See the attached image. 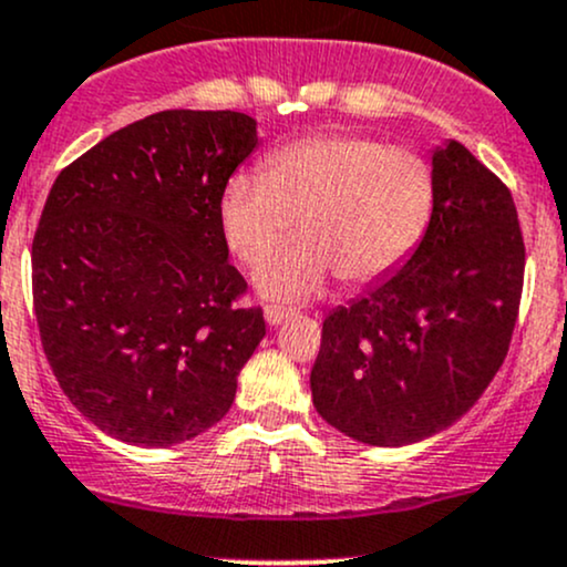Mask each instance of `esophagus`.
<instances>
[{"mask_svg": "<svg viewBox=\"0 0 567 567\" xmlns=\"http://www.w3.org/2000/svg\"><path fill=\"white\" fill-rule=\"evenodd\" d=\"M264 317H266V322H269V326H282V322L288 320V317H293V309H282V307H266Z\"/></svg>", "mask_w": 567, "mask_h": 567, "instance_id": "34e87169", "label": "esophagus"}]
</instances>
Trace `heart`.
I'll list each match as a JSON object with an SVG mask.
<instances>
[{"mask_svg": "<svg viewBox=\"0 0 567 567\" xmlns=\"http://www.w3.org/2000/svg\"><path fill=\"white\" fill-rule=\"evenodd\" d=\"M435 209L431 161L363 134H317L282 147L264 174H234L220 198L228 247L258 266L295 220L305 239L260 266L266 298L303 301L336 274L371 285L401 269Z\"/></svg>", "mask_w": 567, "mask_h": 567, "instance_id": "1", "label": "heart"}]
</instances>
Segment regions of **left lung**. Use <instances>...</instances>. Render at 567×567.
<instances>
[{
    "label": "left lung",
    "mask_w": 567,
    "mask_h": 567,
    "mask_svg": "<svg viewBox=\"0 0 567 567\" xmlns=\"http://www.w3.org/2000/svg\"><path fill=\"white\" fill-rule=\"evenodd\" d=\"M435 209L412 258L322 322L312 401L360 444L446 431L501 369L519 312L525 241L514 198L455 140L433 151Z\"/></svg>",
    "instance_id": "obj_1"
}]
</instances>
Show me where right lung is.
I'll return each instance as SVG.
<instances>
[{"instance_id":"1","label":"right lung","mask_w":567,"mask_h":567,"mask_svg":"<svg viewBox=\"0 0 567 567\" xmlns=\"http://www.w3.org/2000/svg\"><path fill=\"white\" fill-rule=\"evenodd\" d=\"M258 147L231 110H164L55 177L31 245L40 339L61 390L99 431L174 446L231 409L266 336L239 309L220 198Z\"/></svg>"}]
</instances>
